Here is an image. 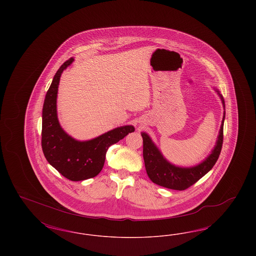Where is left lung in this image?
Wrapping results in <instances>:
<instances>
[{"mask_svg": "<svg viewBox=\"0 0 256 256\" xmlns=\"http://www.w3.org/2000/svg\"><path fill=\"white\" fill-rule=\"evenodd\" d=\"M220 98L224 106V98L220 96ZM224 114L222 121L217 145L214 148L212 154L202 163L192 168H180L170 164L162 156L158 148L154 146L148 134L142 132L141 135L143 138V158L145 161L146 174L150 180L159 186L172 190L182 191L195 184L204 174H206L217 162L222 150L224 140Z\"/></svg>", "mask_w": 256, "mask_h": 256, "instance_id": "1", "label": "left lung"}]
</instances>
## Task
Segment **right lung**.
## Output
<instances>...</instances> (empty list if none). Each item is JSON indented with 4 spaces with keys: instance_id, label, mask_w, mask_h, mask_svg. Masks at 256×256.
Instances as JSON below:
<instances>
[{
    "instance_id": "obj_1",
    "label": "right lung",
    "mask_w": 256,
    "mask_h": 256,
    "mask_svg": "<svg viewBox=\"0 0 256 256\" xmlns=\"http://www.w3.org/2000/svg\"><path fill=\"white\" fill-rule=\"evenodd\" d=\"M73 60L71 58L61 65L47 91L42 111L41 145L45 158L54 169L66 178L80 182L96 176L104 167L108 148L134 132V128H117L86 142L74 140L61 128L56 115L58 88L61 73Z\"/></svg>"
}]
</instances>
